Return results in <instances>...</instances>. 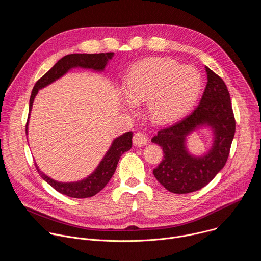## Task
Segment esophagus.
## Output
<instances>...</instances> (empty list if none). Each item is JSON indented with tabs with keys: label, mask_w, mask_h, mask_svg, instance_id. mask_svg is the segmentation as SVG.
<instances>
[{
	"label": "esophagus",
	"mask_w": 261,
	"mask_h": 261,
	"mask_svg": "<svg viewBox=\"0 0 261 261\" xmlns=\"http://www.w3.org/2000/svg\"><path fill=\"white\" fill-rule=\"evenodd\" d=\"M147 141V138L145 136V134L141 133V132H136L133 136V144L135 146H143Z\"/></svg>",
	"instance_id": "esophagus-1"
}]
</instances>
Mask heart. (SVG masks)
Returning a JSON list of instances; mask_svg holds the SVG:
<instances>
[{
	"mask_svg": "<svg viewBox=\"0 0 261 261\" xmlns=\"http://www.w3.org/2000/svg\"><path fill=\"white\" fill-rule=\"evenodd\" d=\"M200 87V74L194 67L179 66L166 58H148L136 64L128 74L124 105L133 109L135 104L147 101L148 116L159 124H166L187 113Z\"/></svg>",
	"mask_w": 261,
	"mask_h": 261,
	"instance_id": "1",
	"label": "heart"
}]
</instances>
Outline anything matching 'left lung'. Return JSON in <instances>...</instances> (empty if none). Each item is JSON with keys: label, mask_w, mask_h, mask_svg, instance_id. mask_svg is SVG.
Returning <instances> with one entry per match:
<instances>
[{"label": "left lung", "mask_w": 261, "mask_h": 261, "mask_svg": "<svg viewBox=\"0 0 261 261\" xmlns=\"http://www.w3.org/2000/svg\"><path fill=\"white\" fill-rule=\"evenodd\" d=\"M207 83L197 107L175 124L158 131L152 142L158 143L164 158L153 170L157 180L169 192L185 194L207 185L224 167L236 132V119L230 95L223 80L205 67ZM201 125L215 134L211 150L194 158L185 150V136Z\"/></svg>", "instance_id": "8db88e82"}]
</instances>
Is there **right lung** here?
<instances>
[{
  "label": "right lung",
  "mask_w": 261,
  "mask_h": 261,
  "mask_svg": "<svg viewBox=\"0 0 261 261\" xmlns=\"http://www.w3.org/2000/svg\"><path fill=\"white\" fill-rule=\"evenodd\" d=\"M114 57V53H105V54H72L65 56L61 60H59L55 66L47 71L44 75L37 81L35 84L31 97H30V105H29V117L28 122L30 118V113L32 110L33 101L35 99V96L38 93V91L47 85L54 83L61 76H63L65 73H67L71 68L74 67H82V68H88L93 69L96 71H102L104 70L108 60ZM28 122L25 125V133H28ZM132 137L133 133L127 132L123 135L119 136L113 141L110 148L96 170L89 175L87 178L74 181V182H60L57 180H54L49 176L45 175L43 172L39 170L37 167L36 163L35 166L37 168V171L39 172L41 177L48 182L54 189H56L58 192L67 195L69 197L73 198H87L92 197L96 195L98 192H100L107 182L110 180L111 176L114 175L118 162L121 158V156L129 151L132 146Z\"/></svg>",
  "instance_id": "right-lung-1"
}]
</instances>
